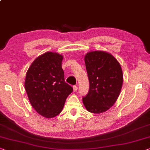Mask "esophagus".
<instances>
[{"label":"esophagus","mask_w":150,"mask_h":150,"mask_svg":"<svg viewBox=\"0 0 150 150\" xmlns=\"http://www.w3.org/2000/svg\"><path fill=\"white\" fill-rule=\"evenodd\" d=\"M77 89H78V87L77 85H74V86H73V91H74L75 92L77 91Z\"/></svg>","instance_id":"1"}]
</instances>
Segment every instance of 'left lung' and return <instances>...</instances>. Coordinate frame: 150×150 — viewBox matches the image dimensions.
I'll use <instances>...</instances> for the list:
<instances>
[{
	"label": "left lung",
	"instance_id": "8db88e82",
	"mask_svg": "<svg viewBox=\"0 0 150 150\" xmlns=\"http://www.w3.org/2000/svg\"><path fill=\"white\" fill-rule=\"evenodd\" d=\"M85 63L89 89L83 97V103L89 112H105L120 96L123 84L122 67L112 54L101 51L87 53Z\"/></svg>",
	"mask_w": 150,
	"mask_h": 150
}]
</instances>
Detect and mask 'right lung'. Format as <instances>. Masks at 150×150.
<instances>
[{"label": "right lung", "instance_id": "1", "mask_svg": "<svg viewBox=\"0 0 150 150\" xmlns=\"http://www.w3.org/2000/svg\"><path fill=\"white\" fill-rule=\"evenodd\" d=\"M61 54L47 52L33 61L26 74L25 87L33 108L46 118L59 115L73 91L67 83Z\"/></svg>", "mask_w": 150, "mask_h": 150}]
</instances>
